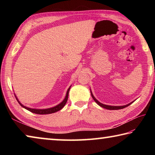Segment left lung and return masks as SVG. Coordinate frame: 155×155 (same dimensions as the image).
Here are the masks:
<instances>
[{
  "label": "left lung",
  "mask_w": 155,
  "mask_h": 155,
  "mask_svg": "<svg viewBox=\"0 0 155 155\" xmlns=\"http://www.w3.org/2000/svg\"><path fill=\"white\" fill-rule=\"evenodd\" d=\"M91 91V90H90ZM91 97H92L93 99L94 100V101L96 102V103L98 104L99 106H101V107H103V108L104 109H109V110H117V109H124L125 108V107H127L128 106H129L130 104H132L133 102H131L130 103L128 104H126V105H124V106H110V105H106V104H102L100 103L99 101H97V100L95 98V97L94 96V95L92 94V92H91Z\"/></svg>",
  "instance_id": "left-lung-1"
}]
</instances>
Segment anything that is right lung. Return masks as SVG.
I'll return each mask as SVG.
<instances>
[{
  "label": "right lung",
  "mask_w": 155,
  "mask_h": 155,
  "mask_svg": "<svg viewBox=\"0 0 155 155\" xmlns=\"http://www.w3.org/2000/svg\"><path fill=\"white\" fill-rule=\"evenodd\" d=\"M71 87V86L68 88V90L67 91V93H66V96H65V98L64 101H63L61 103L59 104L58 105H57L55 107H51V108H48V109H31V108H28L27 107H25L23 105V104H21L20 103V101H18L17 97L15 96V98L17 99V101L19 104H20L21 106L22 107H24L25 109H27L28 111H29L32 113H34V114H52V113H55L57 111H59V110H61L63 107L65 106V103H67V101H68V94H69V91H70V89Z\"/></svg>",
  "instance_id": "right-lung-1"
}]
</instances>
